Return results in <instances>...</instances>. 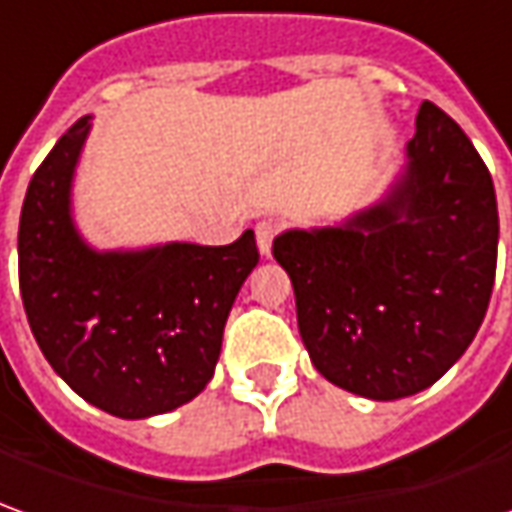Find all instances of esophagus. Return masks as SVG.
<instances>
[{"instance_id": "1", "label": "esophagus", "mask_w": 512, "mask_h": 512, "mask_svg": "<svg viewBox=\"0 0 512 512\" xmlns=\"http://www.w3.org/2000/svg\"><path fill=\"white\" fill-rule=\"evenodd\" d=\"M277 232H280V224L277 221H260L255 227L257 235V246H260V255H271V243L277 238Z\"/></svg>"}]
</instances>
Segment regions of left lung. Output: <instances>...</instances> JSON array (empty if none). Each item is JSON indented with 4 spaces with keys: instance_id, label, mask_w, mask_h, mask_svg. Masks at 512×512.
I'll list each match as a JSON object with an SVG mask.
<instances>
[{
    "instance_id": "1",
    "label": "left lung",
    "mask_w": 512,
    "mask_h": 512,
    "mask_svg": "<svg viewBox=\"0 0 512 512\" xmlns=\"http://www.w3.org/2000/svg\"><path fill=\"white\" fill-rule=\"evenodd\" d=\"M415 125L406 168L378 204L271 246L314 367L370 401L443 378L474 342L496 277L499 212L482 156L429 100Z\"/></svg>"
}]
</instances>
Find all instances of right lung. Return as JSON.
<instances>
[{"label": "right lung", "instance_id": "1", "mask_svg": "<svg viewBox=\"0 0 512 512\" xmlns=\"http://www.w3.org/2000/svg\"><path fill=\"white\" fill-rule=\"evenodd\" d=\"M92 117L38 165L19 221V288L50 367L97 409L165 415L210 384L224 325L257 266L255 232L229 246L97 252L72 221V179Z\"/></svg>", "mask_w": 512, "mask_h": 512}]
</instances>
